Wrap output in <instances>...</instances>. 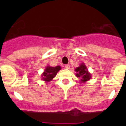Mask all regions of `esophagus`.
Wrapping results in <instances>:
<instances>
[{
    "label": "esophagus",
    "instance_id": "obj_1",
    "mask_svg": "<svg viewBox=\"0 0 126 126\" xmlns=\"http://www.w3.org/2000/svg\"><path fill=\"white\" fill-rule=\"evenodd\" d=\"M65 68L67 69H70V65L69 64H67V65H65Z\"/></svg>",
    "mask_w": 126,
    "mask_h": 126
}]
</instances>
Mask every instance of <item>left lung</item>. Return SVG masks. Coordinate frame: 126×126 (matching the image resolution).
I'll return each mask as SVG.
<instances>
[{
	"instance_id": "left-lung-1",
	"label": "left lung",
	"mask_w": 126,
	"mask_h": 126,
	"mask_svg": "<svg viewBox=\"0 0 126 126\" xmlns=\"http://www.w3.org/2000/svg\"><path fill=\"white\" fill-rule=\"evenodd\" d=\"M75 71L77 72L76 76L80 79L81 82H86L92 78L91 74L88 72V69L84 63H81L80 65L75 69Z\"/></svg>"
}]
</instances>
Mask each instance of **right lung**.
Wrapping results in <instances>:
<instances>
[{
	"label": "right lung",
	"instance_id": "right-lung-1",
	"mask_svg": "<svg viewBox=\"0 0 126 126\" xmlns=\"http://www.w3.org/2000/svg\"><path fill=\"white\" fill-rule=\"evenodd\" d=\"M61 69L60 66H56L55 67L47 66L42 75V80L47 82L51 81L52 79L56 76L57 72L59 70H61Z\"/></svg>",
	"mask_w": 126,
	"mask_h": 126
}]
</instances>
